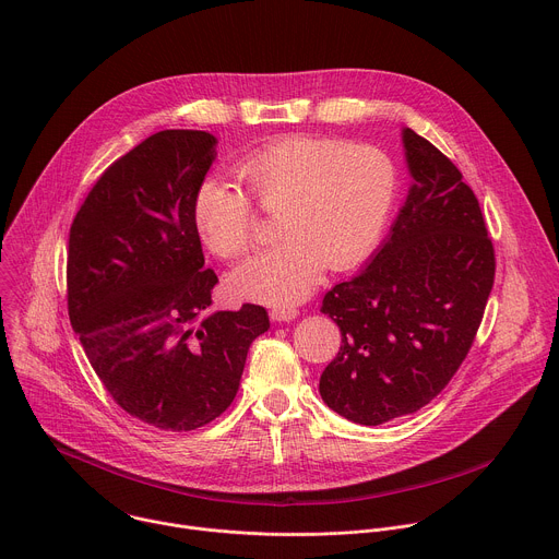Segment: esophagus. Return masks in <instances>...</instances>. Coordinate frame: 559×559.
<instances>
[{
  "instance_id": "34e87169",
  "label": "esophagus",
  "mask_w": 559,
  "mask_h": 559,
  "mask_svg": "<svg viewBox=\"0 0 559 559\" xmlns=\"http://www.w3.org/2000/svg\"><path fill=\"white\" fill-rule=\"evenodd\" d=\"M296 316H298V309L294 305H278V307H272V311H270V318L276 323L294 321Z\"/></svg>"
}]
</instances>
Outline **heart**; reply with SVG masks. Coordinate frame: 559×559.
<instances>
[{
    "label": "heart",
    "mask_w": 559,
    "mask_h": 559,
    "mask_svg": "<svg viewBox=\"0 0 559 559\" xmlns=\"http://www.w3.org/2000/svg\"><path fill=\"white\" fill-rule=\"evenodd\" d=\"M234 173L261 210L276 212L281 241L236 267L227 285L236 296L276 307L309 296L323 267L343 272L365 261L397 192V170L384 150L313 134L281 136ZM250 199L218 179L197 186L192 223L214 257L236 261L252 250Z\"/></svg>",
    "instance_id": "heart-1"
}]
</instances>
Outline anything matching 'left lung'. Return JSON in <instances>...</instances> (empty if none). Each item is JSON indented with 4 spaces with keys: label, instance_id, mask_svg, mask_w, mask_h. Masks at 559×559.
Here are the masks:
<instances>
[{
    "label": "left lung",
    "instance_id": "obj_1",
    "mask_svg": "<svg viewBox=\"0 0 559 559\" xmlns=\"http://www.w3.org/2000/svg\"><path fill=\"white\" fill-rule=\"evenodd\" d=\"M403 145L414 183L386 241L321 307L343 345L318 391L330 409L365 427L418 412L449 384L496 276L487 223L462 173L412 128Z\"/></svg>",
    "mask_w": 559,
    "mask_h": 559
}]
</instances>
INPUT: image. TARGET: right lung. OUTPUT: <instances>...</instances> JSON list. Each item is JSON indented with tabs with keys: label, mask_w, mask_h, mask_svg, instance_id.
Segmentation results:
<instances>
[{
	"label": "right lung",
	"mask_w": 559,
	"mask_h": 559,
	"mask_svg": "<svg viewBox=\"0 0 559 559\" xmlns=\"http://www.w3.org/2000/svg\"><path fill=\"white\" fill-rule=\"evenodd\" d=\"M216 156L203 130H162L99 177L68 238V316L95 373L132 418L192 431L241 384L265 307L212 311L192 197Z\"/></svg>",
	"instance_id": "right-lung-1"
}]
</instances>
